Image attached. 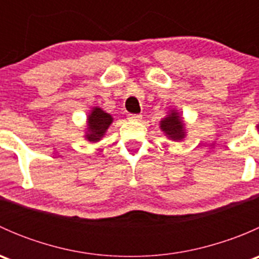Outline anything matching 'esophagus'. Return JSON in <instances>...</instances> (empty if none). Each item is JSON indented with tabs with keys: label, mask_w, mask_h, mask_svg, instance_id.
I'll list each match as a JSON object with an SVG mask.
<instances>
[{
	"label": "esophagus",
	"mask_w": 259,
	"mask_h": 259,
	"mask_svg": "<svg viewBox=\"0 0 259 259\" xmlns=\"http://www.w3.org/2000/svg\"><path fill=\"white\" fill-rule=\"evenodd\" d=\"M127 117L130 120H140L142 119V115L140 114H127Z\"/></svg>",
	"instance_id": "esophagus-1"
}]
</instances>
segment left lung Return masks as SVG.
I'll list each match as a JSON object with an SVG mask.
<instances>
[{
    "label": "left lung",
    "mask_w": 259,
    "mask_h": 259,
    "mask_svg": "<svg viewBox=\"0 0 259 259\" xmlns=\"http://www.w3.org/2000/svg\"><path fill=\"white\" fill-rule=\"evenodd\" d=\"M160 129L165 133L166 137L170 138V140H174V142L182 140L185 137L184 124H183L179 114L174 110L161 120Z\"/></svg>",
    "instance_id": "1"
}]
</instances>
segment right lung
Masks as SVG:
<instances>
[{
  "label": "right lung",
  "instance_id": "add662e5",
  "mask_svg": "<svg viewBox=\"0 0 259 259\" xmlns=\"http://www.w3.org/2000/svg\"><path fill=\"white\" fill-rule=\"evenodd\" d=\"M113 122L110 114L105 113L100 108H94L88 117V133L86 139L91 143L99 142L108 130L109 125Z\"/></svg>",
  "mask_w": 259,
  "mask_h": 259
}]
</instances>
